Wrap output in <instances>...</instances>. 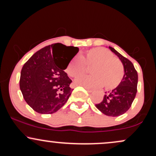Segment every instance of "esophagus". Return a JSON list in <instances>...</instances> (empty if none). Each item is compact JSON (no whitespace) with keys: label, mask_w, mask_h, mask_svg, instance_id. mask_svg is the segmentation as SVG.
Wrapping results in <instances>:
<instances>
[{"label":"esophagus","mask_w":156,"mask_h":156,"mask_svg":"<svg viewBox=\"0 0 156 156\" xmlns=\"http://www.w3.org/2000/svg\"><path fill=\"white\" fill-rule=\"evenodd\" d=\"M84 88L86 89V90H87L88 92H92V89H88V88H87V87H84Z\"/></svg>","instance_id":"34e87169"}]
</instances>
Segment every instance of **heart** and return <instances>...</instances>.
<instances>
[{"label":"heart","instance_id":"obj_1","mask_svg":"<svg viewBox=\"0 0 156 156\" xmlns=\"http://www.w3.org/2000/svg\"><path fill=\"white\" fill-rule=\"evenodd\" d=\"M86 63L91 68L92 76H83L76 80L77 85L90 89L101 88L112 90L117 88L124 76V67L118 58L113 56L110 51L104 48H94L86 52L85 55H76L68 64L67 74L78 78L84 74Z\"/></svg>","mask_w":156,"mask_h":156}]
</instances>
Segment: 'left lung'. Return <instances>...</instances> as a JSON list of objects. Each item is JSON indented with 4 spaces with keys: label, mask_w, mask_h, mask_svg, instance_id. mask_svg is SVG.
Masks as SVG:
<instances>
[{
    "label": "left lung",
    "mask_w": 156,
    "mask_h": 156,
    "mask_svg": "<svg viewBox=\"0 0 156 156\" xmlns=\"http://www.w3.org/2000/svg\"><path fill=\"white\" fill-rule=\"evenodd\" d=\"M109 49L119 57L124 67L125 74L117 88L105 94L101 103L96 104L98 110L109 117H118L125 114L131 106L137 92L138 74L130 60L118 53L114 48Z\"/></svg>",
    "instance_id": "left-lung-1"
}]
</instances>
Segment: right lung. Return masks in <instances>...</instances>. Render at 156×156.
<instances>
[{
    "label": "right lung",
    "instance_id": "1",
    "mask_svg": "<svg viewBox=\"0 0 156 156\" xmlns=\"http://www.w3.org/2000/svg\"><path fill=\"white\" fill-rule=\"evenodd\" d=\"M78 48L55 43L35 53L23 65L20 88L25 101L39 114H53L69 99L72 82L64 72Z\"/></svg>",
    "mask_w": 156,
    "mask_h": 156
}]
</instances>
